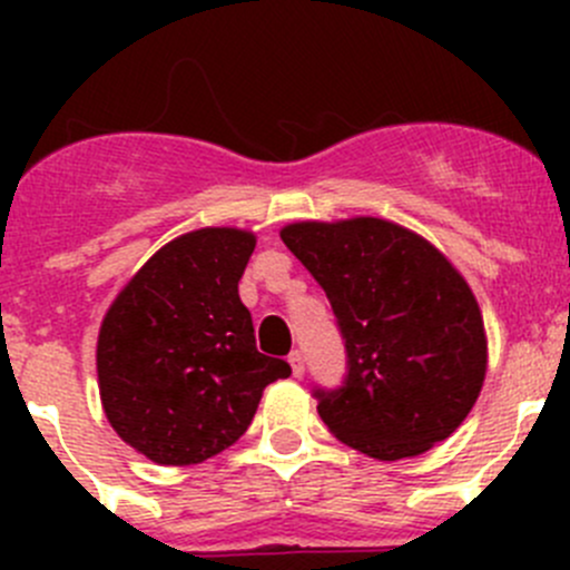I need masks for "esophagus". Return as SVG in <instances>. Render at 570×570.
Wrapping results in <instances>:
<instances>
[{
    "mask_svg": "<svg viewBox=\"0 0 570 570\" xmlns=\"http://www.w3.org/2000/svg\"><path fill=\"white\" fill-rule=\"evenodd\" d=\"M289 364H292V375H295V377L306 375V358H303L301 350H292V353H289Z\"/></svg>",
    "mask_w": 570,
    "mask_h": 570,
    "instance_id": "esophagus-1",
    "label": "esophagus"
}]
</instances>
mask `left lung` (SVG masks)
Listing matches in <instances>:
<instances>
[{
	"label": "left lung",
	"instance_id": "left-lung-1",
	"mask_svg": "<svg viewBox=\"0 0 570 570\" xmlns=\"http://www.w3.org/2000/svg\"><path fill=\"white\" fill-rule=\"evenodd\" d=\"M331 301L347 350L338 389H314L338 441L400 461L450 439L480 396L488 342L474 292L439 248L381 220L281 228Z\"/></svg>",
	"mask_w": 570,
	"mask_h": 570
}]
</instances>
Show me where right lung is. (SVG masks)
I'll use <instances>...</instances> for the list:
<instances>
[{"label": "right lung", "instance_id": "obj_1", "mask_svg": "<svg viewBox=\"0 0 570 570\" xmlns=\"http://www.w3.org/2000/svg\"><path fill=\"white\" fill-rule=\"evenodd\" d=\"M256 237L198 228L159 248L120 289L96 344L101 405L148 461L193 465L248 430L292 366L258 353L239 278Z\"/></svg>", "mask_w": 570, "mask_h": 570}]
</instances>
